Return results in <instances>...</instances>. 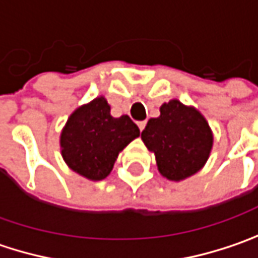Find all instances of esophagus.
<instances>
[{
	"label": "esophagus",
	"mask_w": 258,
	"mask_h": 258,
	"mask_svg": "<svg viewBox=\"0 0 258 258\" xmlns=\"http://www.w3.org/2000/svg\"><path fill=\"white\" fill-rule=\"evenodd\" d=\"M145 126H146V122H145V120H142V122H138V127H139V131H141V132L144 131Z\"/></svg>",
	"instance_id": "obj_1"
}]
</instances>
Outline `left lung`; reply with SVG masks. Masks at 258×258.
I'll return each instance as SVG.
<instances>
[{
  "label": "left lung",
  "mask_w": 258,
  "mask_h": 258,
  "mask_svg": "<svg viewBox=\"0 0 258 258\" xmlns=\"http://www.w3.org/2000/svg\"><path fill=\"white\" fill-rule=\"evenodd\" d=\"M159 112L158 117L148 120L141 138L154 152L159 173L179 182L207 164L213 149V131L198 109L176 99L162 104Z\"/></svg>",
  "instance_id": "8db88e82"
}]
</instances>
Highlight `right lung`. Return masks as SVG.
<instances>
[{"label":"right lung","mask_w":258,"mask_h":258,"mask_svg":"<svg viewBox=\"0 0 258 258\" xmlns=\"http://www.w3.org/2000/svg\"><path fill=\"white\" fill-rule=\"evenodd\" d=\"M141 135L132 119L113 117L103 96L77 107L60 134L61 156L67 166L90 181L112 172L119 154Z\"/></svg>","instance_id":"obj_1"}]
</instances>
